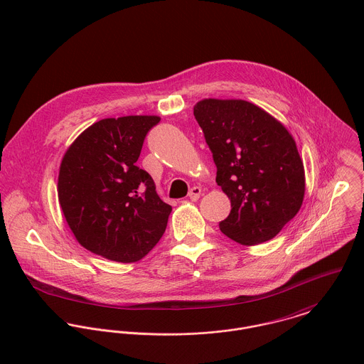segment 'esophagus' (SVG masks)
<instances>
[{
    "label": "esophagus",
    "instance_id": "esophagus-1",
    "mask_svg": "<svg viewBox=\"0 0 364 364\" xmlns=\"http://www.w3.org/2000/svg\"><path fill=\"white\" fill-rule=\"evenodd\" d=\"M201 194H203V190L200 187H193L188 193V197L191 201H197L201 197Z\"/></svg>",
    "mask_w": 364,
    "mask_h": 364
}]
</instances>
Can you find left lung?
<instances>
[{"instance_id": "left-lung-1", "label": "left lung", "mask_w": 364, "mask_h": 364, "mask_svg": "<svg viewBox=\"0 0 364 364\" xmlns=\"http://www.w3.org/2000/svg\"><path fill=\"white\" fill-rule=\"evenodd\" d=\"M217 164V183L230 200L219 222L243 246L272 240L296 215L305 194V170L289 129L245 100L204 98L194 105Z\"/></svg>"}]
</instances>
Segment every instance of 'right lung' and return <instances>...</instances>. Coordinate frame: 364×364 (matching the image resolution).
<instances>
[{"instance_id":"add662e5","label":"right lung","mask_w":364,"mask_h":364,"mask_svg":"<svg viewBox=\"0 0 364 364\" xmlns=\"http://www.w3.org/2000/svg\"><path fill=\"white\" fill-rule=\"evenodd\" d=\"M157 115L101 119L68 147L59 168L58 197L77 242L94 255L135 263L163 236L171 207L153 178L136 166Z\"/></svg>"}]
</instances>
